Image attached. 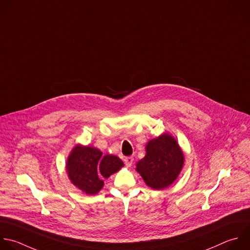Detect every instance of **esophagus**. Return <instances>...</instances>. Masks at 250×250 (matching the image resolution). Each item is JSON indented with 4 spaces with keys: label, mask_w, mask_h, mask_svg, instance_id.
I'll list each match as a JSON object with an SVG mask.
<instances>
[{
    "label": "esophagus",
    "mask_w": 250,
    "mask_h": 250,
    "mask_svg": "<svg viewBox=\"0 0 250 250\" xmlns=\"http://www.w3.org/2000/svg\"><path fill=\"white\" fill-rule=\"evenodd\" d=\"M124 162H125L126 167H130V166L132 165V162H133V158L132 157H125L124 159Z\"/></svg>",
    "instance_id": "34e87169"
}]
</instances>
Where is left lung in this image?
I'll return each instance as SVG.
<instances>
[{"mask_svg": "<svg viewBox=\"0 0 250 250\" xmlns=\"http://www.w3.org/2000/svg\"><path fill=\"white\" fill-rule=\"evenodd\" d=\"M184 162L185 156L177 140L169 133H163L147 143L146 155L137 162L136 171L148 187L159 190L177 180Z\"/></svg>", "mask_w": 250, "mask_h": 250, "instance_id": "obj_1", "label": "left lung"}]
</instances>
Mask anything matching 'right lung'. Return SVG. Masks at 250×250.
Here are the masks:
<instances>
[{
  "label": "right lung",
  "instance_id": "right-lung-1",
  "mask_svg": "<svg viewBox=\"0 0 250 250\" xmlns=\"http://www.w3.org/2000/svg\"><path fill=\"white\" fill-rule=\"evenodd\" d=\"M124 167L123 161L91 146L76 145L66 162V173L71 184L86 194H97L104 187L102 178L108 179Z\"/></svg>",
  "mask_w": 250,
  "mask_h": 250
}]
</instances>
